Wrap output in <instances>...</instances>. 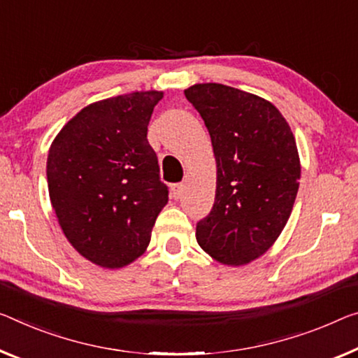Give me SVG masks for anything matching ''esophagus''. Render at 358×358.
Returning a JSON list of instances; mask_svg holds the SVG:
<instances>
[{
    "label": "esophagus",
    "instance_id": "34e87169",
    "mask_svg": "<svg viewBox=\"0 0 358 358\" xmlns=\"http://www.w3.org/2000/svg\"><path fill=\"white\" fill-rule=\"evenodd\" d=\"M184 192V185L182 184H173L171 185V195L173 198H180V195H182Z\"/></svg>",
    "mask_w": 358,
    "mask_h": 358
}]
</instances>
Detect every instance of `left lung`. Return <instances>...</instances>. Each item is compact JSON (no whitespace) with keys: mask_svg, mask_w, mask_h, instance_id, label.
Returning a JSON list of instances; mask_svg holds the SVG:
<instances>
[{"mask_svg":"<svg viewBox=\"0 0 358 358\" xmlns=\"http://www.w3.org/2000/svg\"><path fill=\"white\" fill-rule=\"evenodd\" d=\"M205 122L216 157L213 210L196 222L198 245L227 266L262 256L288 222L301 164L277 107L235 87L203 83L184 91Z\"/></svg>","mask_w":358,"mask_h":358,"instance_id":"obj_1","label":"left lung"}]
</instances>
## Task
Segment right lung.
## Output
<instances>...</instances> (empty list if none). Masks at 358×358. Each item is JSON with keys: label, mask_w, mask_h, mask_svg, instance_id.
<instances>
[{"label": "right lung", "mask_w": 358, "mask_h": 358, "mask_svg": "<svg viewBox=\"0 0 358 358\" xmlns=\"http://www.w3.org/2000/svg\"><path fill=\"white\" fill-rule=\"evenodd\" d=\"M162 97L160 91H145L91 103L49 148V198L62 232L101 267L118 268L137 259L168 203L157 153L147 141Z\"/></svg>", "instance_id": "add662e5"}]
</instances>
